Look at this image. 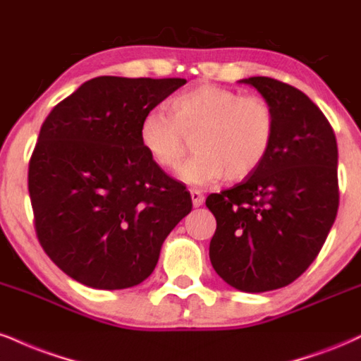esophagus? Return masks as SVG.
<instances>
[{
	"mask_svg": "<svg viewBox=\"0 0 361 361\" xmlns=\"http://www.w3.org/2000/svg\"><path fill=\"white\" fill-rule=\"evenodd\" d=\"M190 195H192V202H193V207H200L203 205V202H205V197H203L202 192L200 190H190Z\"/></svg>",
	"mask_w": 361,
	"mask_h": 361,
	"instance_id": "34e87169",
	"label": "esophagus"
}]
</instances>
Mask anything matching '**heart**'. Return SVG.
Listing matches in <instances>:
<instances>
[{"label": "heart", "instance_id": "b5f03b06", "mask_svg": "<svg viewBox=\"0 0 361 361\" xmlns=\"http://www.w3.org/2000/svg\"><path fill=\"white\" fill-rule=\"evenodd\" d=\"M193 136L197 151L180 168L186 183L207 185L225 176L240 181L266 161L276 137V112L259 95L200 82L169 101V114L147 111L139 141L163 169H175Z\"/></svg>", "mask_w": 361, "mask_h": 361}]
</instances>
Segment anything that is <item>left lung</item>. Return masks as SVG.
Listing matches in <instances>:
<instances>
[{
  "instance_id": "left-lung-1",
  "label": "left lung",
  "mask_w": 361,
  "mask_h": 361,
  "mask_svg": "<svg viewBox=\"0 0 361 361\" xmlns=\"http://www.w3.org/2000/svg\"><path fill=\"white\" fill-rule=\"evenodd\" d=\"M244 82L274 109L276 137L257 171L207 197L216 219L210 260L232 288L264 293L296 281L318 257L340 205L338 146L305 92L271 77Z\"/></svg>"
}]
</instances>
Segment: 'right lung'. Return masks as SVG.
<instances>
[{
    "instance_id": "add662e5",
    "label": "right lung",
    "mask_w": 361,
    "mask_h": 361,
    "mask_svg": "<svg viewBox=\"0 0 361 361\" xmlns=\"http://www.w3.org/2000/svg\"><path fill=\"white\" fill-rule=\"evenodd\" d=\"M185 79L87 80L42 124L28 164L35 232L67 276L126 289L154 271L168 233L192 210L186 186L139 141V123Z\"/></svg>"
}]
</instances>
